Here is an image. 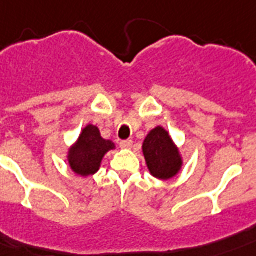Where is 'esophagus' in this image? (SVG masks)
<instances>
[{
  "mask_svg": "<svg viewBox=\"0 0 256 256\" xmlns=\"http://www.w3.org/2000/svg\"><path fill=\"white\" fill-rule=\"evenodd\" d=\"M132 146H134V142H132V140H124V142H120V146L124 148V150H130V148H132Z\"/></svg>",
  "mask_w": 256,
  "mask_h": 256,
  "instance_id": "obj_1",
  "label": "esophagus"
}]
</instances>
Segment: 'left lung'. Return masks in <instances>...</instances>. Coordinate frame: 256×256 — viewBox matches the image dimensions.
Segmentation results:
<instances>
[{"label":"left lung","mask_w":256,"mask_h":256,"mask_svg":"<svg viewBox=\"0 0 256 256\" xmlns=\"http://www.w3.org/2000/svg\"><path fill=\"white\" fill-rule=\"evenodd\" d=\"M142 155L150 174L156 179L170 180L183 168V156L171 134L163 126L150 130L142 142Z\"/></svg>","instance_id":"8db88e82"}]
</instances>
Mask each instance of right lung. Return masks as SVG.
Wrapping results in <instances>:
<instances>
[{"label":"right lung","instance_id":"1","mask_svg":"<svg viewBox=\"0 0 256 256\" xmlns=\"http://www.w3.org/2000/svg\"><path fill=\"white\" fill-rule=\"evenodd\" d=\"M114 150H116L114 142L101 138L98 128L88 124L68 150L66 160L73 174L88 178L100 170L104 156Z\"/></svg>","mask_w":256,"mask_h":256}]
</instances>
